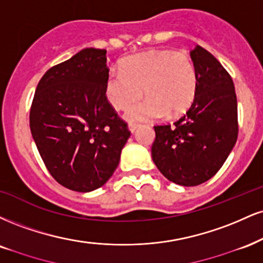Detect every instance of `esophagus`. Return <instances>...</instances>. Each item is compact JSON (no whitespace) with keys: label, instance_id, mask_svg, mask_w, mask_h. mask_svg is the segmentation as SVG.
Returning <instances> with one entry per match:
<instances>
[{"label":"esophagus","instance_id":"esophagus-1","mask_svg":"<svg viewBox=\"0 0 263 263\" xmlns=\"http://www.w3.org/2000/svg\"><path fill=\"white\" fill-rule=\"evenodd\" d=\"M138 127H140V125H138V123H135V122H129V123H128V129L132 132V134H134V132H135L136 129H137Z\"/></svg>","mask_w":263,"mask_h":263}]
</instances>
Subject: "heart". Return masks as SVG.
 Returning a JSON list of instances; mask_svg holds the SVG:
<instances>
[{
	"instance_id": "b5f03b06",
	"label": "heart",
	"mask_w": 263,
	"mask_h": 263,
	"mask_svg": "<svg viewBox=\"0 0 263 263\" xmlns=\"http://www.w3.org/2000/svg\"><path fill=\"white\" fill-rule=\"evenodd\" d=\"M197 69L186 52L151 50L129 56L121 69L111 68L104 82L107 101L116 109H125L143 96L147 99L129 105L125 116L129 121H149L178 118L194 104L197 94Z\"/></svg>"
}]
</instances>
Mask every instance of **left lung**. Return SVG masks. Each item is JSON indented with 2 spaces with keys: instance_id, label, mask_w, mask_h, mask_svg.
<instances>
[{
  "instance_id": "8db88e82",
  "label": "left lung",
  "mask_w": 263,
  "mask_h": 263,
  "mask_svg": "<svg viewBox=\"0 0 263 263\" xmlns=\"http://www.w3.org/2000/svg\"><path fill=\"white\" fill-rule=\"evenodd\" d=\"M196 69L197 94L174 125L154 126L152 158L159 172L181 186H197L222 167L238 138V101L230 74L197 45L190 52Z\"/></svg>"
}]
</instances>
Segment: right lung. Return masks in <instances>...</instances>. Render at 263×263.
I'll use <instances>...</instances> for the list:
<instances>
[{"instance_id":"1","label":"right lung","mask_w":263,"mask_h":263,"mask_svg":"<svg viewBox=\"0 0 263 263\" xmlns=\"http://www.w3.org/2000/svg\"><path fill=\"white\" fill-rule=\"evenodd\" d=\"M106 50H81L41 77L30 107V131L41 159L62 186L101 187L119 165L131 132L104 93Z\"/></svg>"}]
</instances>
